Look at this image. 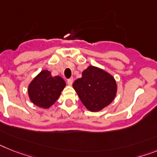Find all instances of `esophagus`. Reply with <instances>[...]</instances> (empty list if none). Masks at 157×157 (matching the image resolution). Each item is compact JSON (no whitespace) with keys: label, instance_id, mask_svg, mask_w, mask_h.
<instances>
[{"label":"esophagus","instance_id":"obj_1","mask_svg":"<svg viewBox=\"0 0 157 157\" xmlns=\"http://www.w3.org/2000/svg\"><path fill=\"white\" fill-rule=\"evenodd\" d=\"M72 83H73V78H70L67 80V84L68 85H72Z\"/></svg>","mask_w":157,"mask_h":157}]
</instances>
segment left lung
<instances>
[{"label":"left lung","instance_id":"obj_1","mask_svg":"<svg viewBox=\"0 0 157 157\" xmlns=\"http://www.w3.org/2000/svg\"><path fill=\"white\" fill-rule=\"evenodd\" d=\"M72 87L83 105L91 112L101 111L110 105L117 91L114 77L93 65L83 71L81 78L75 81Z\"/></svg>","mask_w":157,"mask_h":157}]
</instances>
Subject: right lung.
Masks as SVG:
<instances>
[{"instance_id": "obj_1", "label": "right lung", "mask_w": 157, "mask_h": 157, "mask_svg": "<svg viewBox=\"0 0 157 157\" xmlns=\"http://www.w3.org/2000/svg\"><path fill=\"white\" fill-rule=\"evenodd\" d=\"M65 87L60 76H52L48 70H43L31 81L28 93L30 101L36 106L48 109L59 98Z\"/></svg>"}]
</instances>
